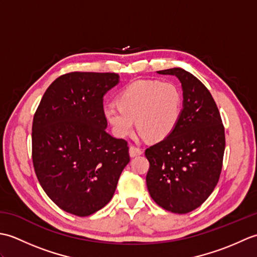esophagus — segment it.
I'll return each instance as SVG.
<instances>
[{
  "instance_id": "esophagus-1",
  "label": "esophagus",
  "mask_w": 257,
  "mask_h": 257,
  "mask_svg": "<svg viewBox=\"0 0 257 257\" xmlns=\"http://www.w3.org/2000/svg\"><path fill=\"white\" fill-rule=\"evenodd\" d=\"M129 155H130V157H132V158L137 157V156L143 155V150L137 148V147H135V146H130V148H129Z\"/></svg>"
}]
</instances>
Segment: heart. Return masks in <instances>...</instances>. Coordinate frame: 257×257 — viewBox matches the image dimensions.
<instances>
[{"instance_id":"obj_1","label":"heart","mask_w":257,"mask_h":257,"mask_svg":"<svg viewBox=\"0 0 257 257\" xmlns=\"http://www.w3.org/2000/svg\"><path fill=\"white\" fill-rule=\"evenodd\" d=\"M183 97L177 85L159 80H139L130 84L117 96L118 106L107 103L102 113L113 135L125 138L136 124L152 141L171 135L181 117Z\"/></svg>"}]
</instances>
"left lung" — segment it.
I'll return each instance as SVG.
<instances>
[{
	"label": "left lung",
	"mask_w": 257,
	"mask_h": 257,
	"mask_svg": "<svg viewBox=\"0 0 257 257\" xmlns=\"http://www.w3.org/2000/svg\"><path fill=\"white\" fill-rule=\"evenodd\" d=\"M157 73L176 76L183 102L176 129L145 152L150 163L147 188L158 205L184 214L203 203L219 181L224 127L212 95L195 76L179 67Z\"/></svg>",
	"instance_id": "obj_1"
}]
</instances>
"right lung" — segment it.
<instances>
[{
	"mask_svg": "<svg viewBox=\"0 0 257 257\" xmlns=\"http://www.w3.org/2000/svg\"><path fill=\"white\" fill-rule=\"evenodd\" d=\"M114 73H69L46 89L33 119V165L43 190L62 210L88 216L102 209L130 161L127 141L106 132L103 96Z\"/></svg>",
	"mask_w": 257,
	"mask_h": 257,
	"instance_id": "obj_1",
	"label": "right lung"
}]
</instances>
